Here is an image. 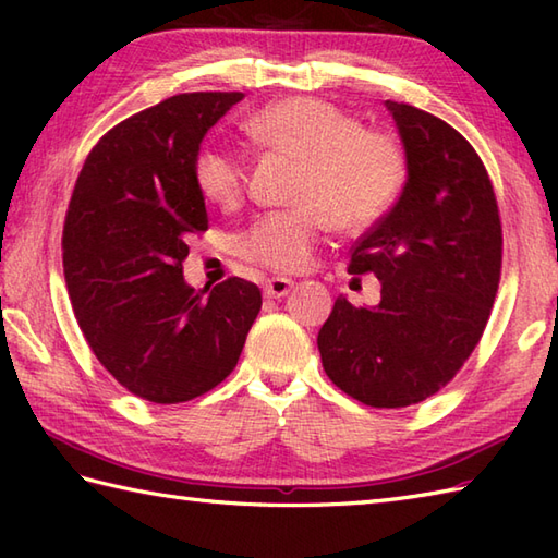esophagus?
<instances>
[{
  "label": "esophagus",
  "instance_id": "34e87169",
  "mask_svg": "<svg viewBox=\"0 0 558 558\" xmlns=\"http://www.w3.org/2000/svg\"><path fill=\"white\" fill-rule=\"evenodd\" d=\"M292 288H294V282L288 278H270V280H266L264 292L272 300H282V298H288Z\"/></svg>",
  "mask_w": 558,
  "mask_h": 558
}]
</instances>
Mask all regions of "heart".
<instances>
[{
	"label": "heart",
	"instance_id": "b5f03b06",
	"mask_svg": "<svg viewBox=\"0 0 558 558\" xmlns=\"http://www.w3.org/2000/svg\"><path fill=\"white\" fill-rule=\"evenodd\" d=\"M248 132L300 162L290 210L260 216L240 236L248 264L280 272L310 266L328 222L340 232H362L384 216L405 180V150L374 129H362L352 114L316 98H286L268 105ZM248 180L240 153L201 150L194 182L208 204L232 208Z\"/></svg>",
	"mask_w": 558,
	"mask_h": 558
}]
</instances>
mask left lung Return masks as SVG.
Wrapping results in <instances>:
<instances>
[{"label": "left lung", "mask_w": 558, "mask_h": 558, "mask_svg": "<svg viewBox=\"0 0 558 558\" xmlns=\"http://www.w3.org/2000/svg\"><path fill=\"white\" fill-rule=\"evenodd\" d=\"M408 180L352 246V276L374 272L381 302L333 304L318 330L330 381L372 408H408L441 390L480 342L499 290L501 220L480 156L453 126L386 100Z\"/></svg>", "instance_id": "8db88e82"}]
</instances>
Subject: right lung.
<instances>
[{
    "label": "right lung",
    "instance_id": "add662e5",
    "mask_svg": "<svg viewBox=\"0 0 558 558\" xmlns=\"http://www.w3.org/2000/svg\"><path fill=\"white\" fill-rule=\"evenodd\" d=\"M242 93H182L105 134L64 222V276L90 350L134 396L172 405L208 393L240 360L260 310L254 282L184 280L186 240L208 230L194 162Z\"/></svg>",
    "mask_w": 558,
    "mask_h": 558
}]
</instances>
